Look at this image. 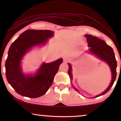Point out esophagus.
Listing matches in <instances>:
<instances>
[{
	"label": "esophagus",
	"mask_w": 121,
	"mask_h": 121,
	"mask_svg": "<svg viewBox=\"0 0 121 121\" xmlns=\"http://www.w3.org/2000/svg\"><path fill=\"white\" fill-rule=\"evenodd\" d=\"M69 60V59L68 56H65L63 57V61H64V62H68Z\"/></svg>",
	"instance_id": "1"
}]
</instances>
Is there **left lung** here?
Here are the masks:
<instances>
[{
    "label": "left lung",
    "instance_id": "left-lung-1",
    "mask_svg": "<svg viewBox=\"0 0 121 121\" xmlns=\"http://www.w3.org/2000/svg\"><path fill=\"white\" fill-rule=\"evenodd\" d=\"M86 40L88 43V47L90 48L89 51L93 54L97 56L98 58L101 60L105 61L109 65L110 70L112 73V81L109 86L103 93L101 95L95 97H98L99 96L105 95L110 89L115 81L116 77V67H117V61H116L115 56L112 48L110 46L106 43L103 40L100 39L96 37H94L90 35H86ZM68 75L70 79H72V73H71V66L70 64H68ZM74 89L78 91V90L73 87Z\"/></svg>",
    "mask_w": 121,
    "mask_h": 121
}]
</instances>
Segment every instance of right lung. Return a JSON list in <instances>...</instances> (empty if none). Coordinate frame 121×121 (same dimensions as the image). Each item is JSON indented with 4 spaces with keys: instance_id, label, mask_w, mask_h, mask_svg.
Listing matches in <instances>:
<instances>
[{
    "instance_id": "1",
    "label": "right lung",
    "mask_w": 121,
    "mask_h": 121,
    "mask_svg": "<svg viewBox=\"0 0 121 121\" xmlns=\"http://www.w3.org/2000/svg\"><path fill=\"white\" fill-rule=\"evenodd\" d=\"M53 35L48 30H28L22 33L12 44L5 62L6 76L15 91L23 97L38 98L45 95L52 85L63 59L52 63H44L35 76L24 75L20 61L26 53L35 45L43 44Z\"/></svg>"
}]
</instances>
